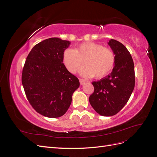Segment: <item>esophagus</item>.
<instances>
[{
    "label": "esophagus",
    "mask_w": 157,
    "mask_h": 157,
    "mask_svg": "<svg viewBox=\"0 0 157 157\" xmlns=\"http://www.w3.org/2000/svg\"><path fill=\"white\" fill-rule=\"evenodd\" d=\"M79 81H80V84H81V85H83V84H84L85 83H86V80H85L83 78H80L79 79Z\"/></svg>",
    "instance_id": "34e87169"
}]
</instances>
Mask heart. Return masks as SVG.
<instances>
[{
	"label": "heart",
	"instance_id": "obj_1",
	"mask_svg": "<svg viewBox=\"0 0 157 157\" xmlns=\"http://www.w3.org/2000/svg\"><path fill=\"white\" fill-rule=\"evenodd\" d=\"M115 54L109 48L102 44L89 42L80 44L75 50L66 49L63 54L65 67L71 73H76L86 65L80 73L86 77L102 78L111 72L115 64Z\"/></svg>",
	"mask_w": 157,
	"mask_h": 157
}]
</instances>
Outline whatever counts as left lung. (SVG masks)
I'll list each match as a JSON object with an SVG mask.
<instances>
[{
	"mask_svg": "<svg viewBox=\"0 0 157 157\" xmlns=\"http://www.w3.org/2000/svg\"><path fill=\"white\" fill-rule=\"evenodd\" d=\"M115 54V64L110 75L92 82L94 91L89 98L90 105L104 117L116 115L124 107L135 86L134 64L129 51L120 42H108Z\"/></svg>",
	"mask_w": 157,
	"mask_h": 157,
	"instance_id": "1",
	"label": "left lung"
}]
</instances>
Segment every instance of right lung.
I'll return each instance as SVG.
<instances>
[{"instance_id": "right-lung-1", "label": "right lung", "mask_w": 157, "mask_h": 157, "mask_svg": "<svg viewBox=\"0 0 157 157\" xmlns=\"http://www.w3.org/2000/svg\"><path fill=\"white\" fill-rule=\"evenodd\" d=\"M70 44L56 37L42 41L32 48L23 66L21 82L27 98L44 117L63 116L80 86L78 78L63 63V52Z\"/></svg>"}]
</instances>
